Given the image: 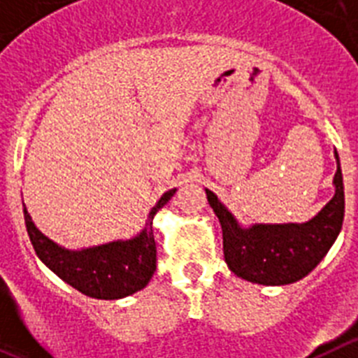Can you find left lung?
Here are the masks:
<instances>
[{
  "label": "left lung",
  "mask_w": 358,
  "mask_h": 358,
  "mask_svg": "<svg viewBox=\"0 0 358 358\" xmlns=\"http://www.w3.org/2000/svg\"><path fill=\"white\" fill-rule=\"evenodd\" d=\"M335 161L334 197L306 222L242 226L206 188L208 202L222 227L224 258L231 273L258 285H289L317 267L339 236L344 220V185L337 152Z\"/></svg>",
  "instance_id": "1"
}]
</instances>
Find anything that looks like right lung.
Wrapping results in <instances>:
<instances>
[{"instance_id": "1", "label": "right lung", "mask_w": 358, "mask_h": 358, "mask_svg": "<svg viewBox=\"0 0 358 358\" xmlns=\"http://www.w3.org/2000/svg\"><path fill=\"white\" fill-rule=\"evenodd\" d=\"M169 189L148 211L145 226L131 238L110 240L91 248L66 249L44 235L23 208L28 236L39 260L73 289L94 299H122L148 285L156 271V242L152 220L173 197Z\"/></svg>"}]
</instances>
